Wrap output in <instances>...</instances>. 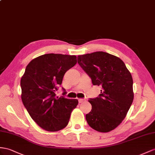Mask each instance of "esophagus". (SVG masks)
<instances>
[{
  "instance_id": "1",
  "label": "esophagus",
  "mask_w": 155,
  "mask_h": 155,
  "mask_svg": "<svg viewBox=\"0 0 155 155\" xmlns=\"http://www.w3.org/2000/svg\"><path fill=\"white\" fill-rule=\"evenodd\" d=\"M84 101H85V100H84V99H78V102L80 103V104L83 103Z\"/></svg>"
}]
</instances>
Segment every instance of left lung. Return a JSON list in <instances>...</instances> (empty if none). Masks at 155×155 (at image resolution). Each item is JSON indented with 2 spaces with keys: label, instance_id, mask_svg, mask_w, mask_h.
<instances>
[{
  "label": "left lung",
  "instance_id": "obj_1",
  "mask_svg": "<svg viewBox=\"0 0 155 155\" xmlns=\"http://www.w3.org/2000/svg\"><path fill=\"white\" fill-rule=\"evenodd\" d=\"M77 59L92 84L102 87L99 97L88 100L92 110L86 114V121L97 132H109L120 125L133 102L132 74L122 59L104 51L78 55Z\"/></svg>",
  "mask_w": 155,
  "mask_h": 155
}]
</instances>
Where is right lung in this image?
I'll return each instance as SVG.
<instances>
[{
  "instance_id": "right-lung-1",
  "label": "right lung",
  "mask_w": 155,
  "mask_h": 155,
  "mask_svg": "<svg viewBox=\"0 0 155 155\" xmlns=\"http://www.w3.org/2000/svg\"><path fill=\"white\" fill-rule=\"evenodd\" d=\"M76 63V55L47 54L33 59L26 67L20 82L21 100L31 117L42 129L56 132L68 124L78 101L59 97L55 92L65 73Z\"/></svg>"
}]
</instances>
